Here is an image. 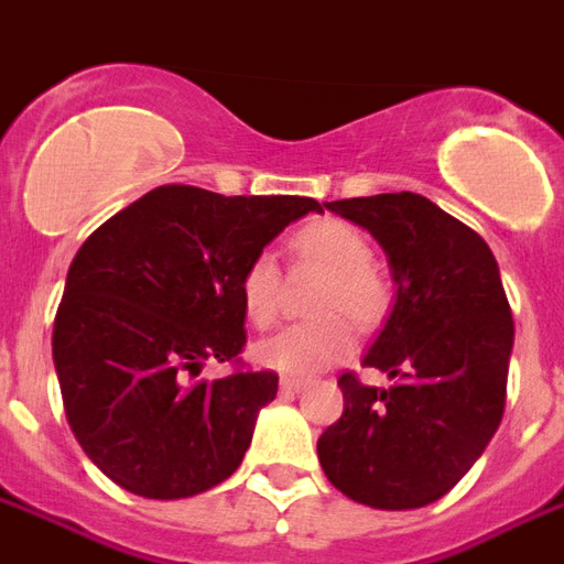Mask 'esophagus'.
<instances>
[{
	"mask_svg": "<svg viewBox=\"0 0 564 564\" xmlns=\"http://www.w3.org/2000/svg\"><path fill=\"white\" fill-rule=\"evenodd\" d=\"M304 386V379L299 377H281V391H286V394H295L299 388Z\"/></svg>",
	"mask_w": 564,
	"mask_h": 564,
	"instance_id": "34e87169",
	"label": "esophagus"
}]
</instances>
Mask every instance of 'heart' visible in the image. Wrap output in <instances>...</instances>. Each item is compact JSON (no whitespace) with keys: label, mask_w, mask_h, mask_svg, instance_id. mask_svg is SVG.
I'll return each instance as SVG.
<instances>
[{"label":"heart","mask_w":564,"mask_h":564,"mask_svg":"<svg viewBox=\"0 0 564 564\" xmlns=\"http://www.w3.org/2000/svg\"><path fill=\"white\" fill-rule=\"evenodd\" d=\"M295 265L328 274L316 295L314 323L286 325L253 346L257 365L311 377L346 358L356 346L358 328H377L391 307V283L373 265L370 241L344 220H316L293 239ZM239 302L250 323L271 325L281 311V269L269 253H257L239 278Z\"/></svg>","instance_id":"b5f03b06"}]
</instances>
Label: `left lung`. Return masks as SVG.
Returning a JSON list of instances; mask_svg holds the SVG:
<instances>
[{"mask_svg": "<svg viewBox=\"0 0 564 564\" xmlns=\"http://www.w3.org/2000/svg\"><path fill=\"white\" fill-rule=\"evenodd\" d=\"M382 245L398 283L386 328L344 373V415L316 442L337 490L370 508L436 502L473 469L502 421L514 316L487 241L421 194L325 203Z\"/></svg>", "mask_w": 564, "mask_h": 564, "instance_id": "1", "label": "left lung"}]
</instances>
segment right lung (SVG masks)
<instances>
[{
  "label": "right lung",
  "mask_w": 564,
  "mask_h": 564,
  "mask_svg": "<svg viewBox=\"0 0 564 564\" xmlns=\"http://www.w3.org/2000/svg\"><path fill=\"white\" fill-rule=\"evenodd\" d=\"M311 197H224L161 185L104 220L70 262L53 323L65 415L110 481L185 499L227 481L278 373L241 367L239 278ZM229 360L224 380L198 379Z\"/></svg>",
  "instance_id": "right-lung-1"
}]
</instances>
